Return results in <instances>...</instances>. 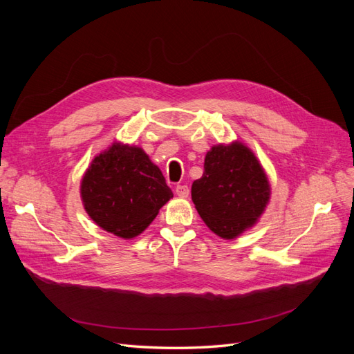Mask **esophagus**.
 <instances>
[{"label": "esophagus", "mask_w": 354, "mask_h": 354, "mask_svg": "<svg viewBox=\"0 0 354 354\" xmlns=\"http://www.w3.org/2000/svg\"><path fill=\"white\" fill-rule=\"evenodd\" d=\"M189 187L186 185H177L176 186V194L181 198H187L189 196Z\"/></svg>", "instance_id": "obj_1"}]
</instances>
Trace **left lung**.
<instances>
[{
  "label": "left lung",
  "mask_w": 354,
  "mask_h": 354,
  "mask_svg": "<svg viewBox=\"0 0 354 354\" xmlns=\"http://www.w3.org/2000/svg\"><path fill=\"white\" fill-rule=\"evenodd\" d=\"M270 187L259 160L242 143L214 146L203 174L192 185V201L207 226L233 239L257 221L269 201Z\"/></svg>",
  "instance_id": "1"
}]
</instances>
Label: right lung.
<instances>
[{"label":"right lung","instance_id":"1","mask_svg":"<svg viewBox=\"0 0 354 354\" xmlns=\"http://www.w3.org/2000/svg\"><path fill=\"white\" fill-rule=\"evenodd\" d=\"M85 211L106 232L134 238L173 198L160 169L140 147L112 145L94 158L81 183Z\"/></svg>","mask_w":354,"mask_h":354}]
</instances>
